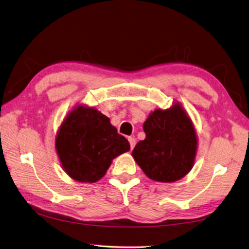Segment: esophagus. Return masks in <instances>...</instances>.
<instances>
[{"label":"esophagus","instance_id":"34e87169","mask_svg":"<svg viewBox=\"0 0 249 249\" xmlns=\"http://www.w3.org/2000/svg\"><path fill=\"white\" fill-rule=\"evenodd\" d=\"M128 142L130 144V149H133L135 147V144H136V140H135L134 137H128Z\"/></svg>","mask_w":249,"mask_h":249}]
</instances>
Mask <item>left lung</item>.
<instances>
[{
	"instance_id": "8db88e82",
	"label": "left lung",
	"mask_w": 249,
	"mask_h": 249,
	"mask_svg": "<svg viewBox=\"0 0 249 249\" xmlns=\"http://www.w3.org/2000/svg\"><path fill=\"white\" fill-rule=\"evenodd\" d=\"M143 130L146 138L135 146L132 155L149 178L172 183L192 170L197 151L196 132L179 103L150 113Z\"/></svg>"
}]
</instances>
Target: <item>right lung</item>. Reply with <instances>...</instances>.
I'll use <instances>...</instances> for the list:
<instances>
[{
    "mask_svg": "<svg viewBox=\"0 0 249 249\" xmlns=\"http://www.w3.org/2000/svg\"><path fill=\"white\" fill-rule=\"evenodd\" d=\"M129 148L128 140L117 133L109 117L84 106L67 115L55 139L63 169L71 178L86 183L103 178L112 160Z\"/></svg>",
    "mask_w": 249,
    "mask_h": 249,
    "instance_id": "obj_1",
    "label": "right lung"
}]
</instances>
